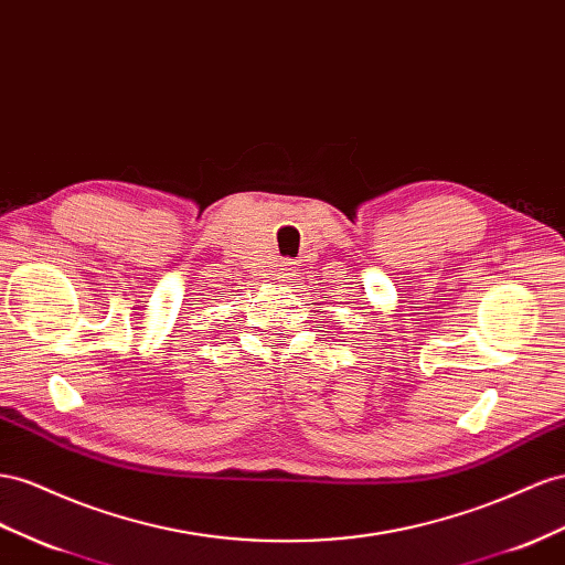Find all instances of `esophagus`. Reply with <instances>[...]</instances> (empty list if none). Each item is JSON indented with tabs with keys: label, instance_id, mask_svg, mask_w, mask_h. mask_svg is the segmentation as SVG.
Masks as SVG:
<instances>
[{
	"label": "esophagus",
	"instance_id": "1",
	"mask_svg": "<svg viewBox=\"0 0 565 565\" xmlns=\"http://www.w3.org/2000/svg\"><path fill=\"white\" fill-rule=\"evenodd\" d=\"M295 278V264L292 262H282L280 266V280H292Z\"/></svg>",
	"mask_w": 565,
	"mask_h": 565
}]
</instances>
